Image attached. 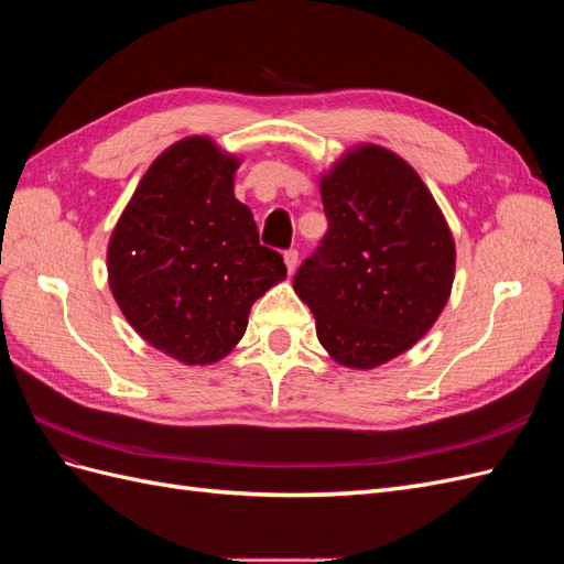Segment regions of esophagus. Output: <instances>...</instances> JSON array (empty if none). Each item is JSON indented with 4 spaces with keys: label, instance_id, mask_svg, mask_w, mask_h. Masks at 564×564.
Here are the masks:
<instances>
[{
    "label": "esophagus",
    "instance_id": "34e87169",
    "mask_svg": "<svg viewBox=\"0 0 564 564\" xmlns=\"http://www.w3.org/2000/svg\"><path fill=\"white\" fill-rule=\"evenodd\" d=\"M284 263H286L289 275H294V270H296V265H299V251H296V249L284 251Z\"/></svg>",
    "mask_w": 564,
    "mask_h": 564
}]
</instances>
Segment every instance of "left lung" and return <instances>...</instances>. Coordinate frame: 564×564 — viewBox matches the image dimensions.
Returning <instances> with one entry per match:
<instances>
[{"label":"left lung","mask_w":564,"mask_h":564,"mask_svg":"<svg viewBox=\"0 0 564 564\" xmlns=\"http://www.w3.org/2000/svg\"><path fill=\"white\" fill-rule=\"evenodd\" d=\"M319 193L329 230L294 292L338 365L373 369L412 348L447 305L454 237L421 176L381 145L346 152Z\"/></svg>","instance_id":"obj_1"}]
</instances>
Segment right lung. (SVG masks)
Segmentation results:
<instances>
[{
    "instance_id": "1",
    "label": "right lung",
    "mask_w": 564,
    "mask_h": 564,
    "mask_svg": "<svg viewBox=\"0 0 564 564\" xmlns=\"http://www.w3.org/2000/svg\"><path fill=\"white\" fill-rule=\"evenodd\" d=\"M240 160L187 135L150 164L108 245V282L127 322L183 365H212L247 332L249 311L286 278L235 197Z\"/></svg>"
}]
</instances>
